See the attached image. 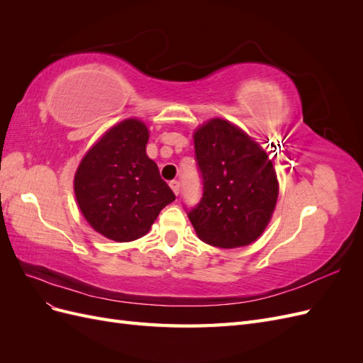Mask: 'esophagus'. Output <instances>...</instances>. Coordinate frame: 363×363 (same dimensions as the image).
Segmentation results:
<instances>
[{"label": "esophagus", "instance_id": "34e87169", "mask_svg": "<svg viewBox=\"0 0 363 363\" xmlns=\"http://www.w3.org/2000/svg\"><path fill=\"white\" fill-rule=\"evenodd\" d=\"M169 186H171V189L174 191L175 195L180 194V182H179V180H172V182L169 183Z\"/></svg>", "mask_w": 363, "mask_h": 363}]
</instances>
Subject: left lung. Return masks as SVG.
Masks as SVG:
<instances>
[{
	"mask_svg": "<svg viewBox=\"0 0 363 363\" xmlns=\"http://www.w3.org/2000/svg\"><path fill=\"white\" fill-rule=\"evenodd\" d=\"M203 196L188 216L203 242L218 248L250 245L276 208L279 182L268 155L245 131L221 118L194 133Z\"/></svg>",
	"mask_w": 363,
	"mask_h": 363,
	"instance_id": "obj_1",
	"label": "left lung"
}]
</instances>
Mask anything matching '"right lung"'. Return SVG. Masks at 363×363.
Here are the masks:
<instances>
[{"label":"right lung","instance_id":"obj_1","mask_svg":"<svg viewBox=\"0 0 363 363\" xmlns=\"http://www.w3.org/2000/svg\"><path fill=\"white\" fill-rule=\"evenodd\" d=\"M148 138L142 121H121L86 152L75 172L74 192L86 221L116 242L147 235L162 208L175 200L147 156Z\"/></svg>","mask_w":363,"mask_h":363}]
</instances>
